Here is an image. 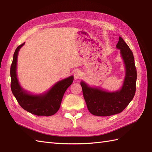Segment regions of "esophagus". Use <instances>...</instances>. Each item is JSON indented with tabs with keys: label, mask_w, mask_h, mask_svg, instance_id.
I'll use <instances>...</instances> for the list:
<instances>
[{
	"label": "esophagus",
	"mask_w": 152,
	"mask_h": 152,
	"mask_svg": "<svg viewBox=\"0 0 152 152\" xmlns=\"http://www.w3.org/2000/svg\"><path fill=\"white\" fill-rule=\"evenodd\" d=\"M82 75H83V72L80 70H76L75 72H74V78H76V79L81 78V77L82 76Z\"/></svg>",
	"instance_id": "obj_1"
}]
</instances>
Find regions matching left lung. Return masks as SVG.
<instances>
[{
	"mask_svg": "<svg viewBox=\"0 0 152 152\" xmlns=\"http://www.w3.org/2000/svg\"><path fill=\"white\" fill-rule=\"evenodd\" d=\"M116 48L120 50L125 66V76L120 90L108 92L89 87L83 81L80 83L88 109L93 115L110 116L119 114L127 107L134 96L137 74L133 52L121 37H119Z\"/></svg>",
	"mask_w": 152,
	"mask_h": 152,
	"instance_id": "1",
	"label": "left lung"
}]
</instances>
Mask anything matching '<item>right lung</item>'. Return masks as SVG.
<instances>
[{
  "label": "right lung",
  "mask_w": 152,
  "mask_h": 152,
  "mask_svg": "<svg viewBox=\"0 0 152 152\" xmlns=\"http://www.w3.org/2000/svg\"><path fill=\"white\" fill-rule=\"evenodd\" d=\"M25 42L16 48L10 67L11 89L19 104L25 110L37 115L50 116L59 110L64 93L72 84L74 78H69L57 82L49 91L42 95H31L19 85L16 74L18 52Z\"/></svg>",
  "instance_id": "add662e5"
}]
</instances>
